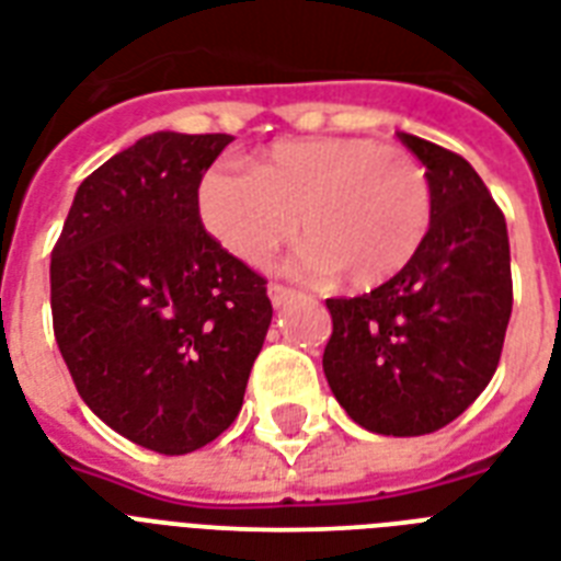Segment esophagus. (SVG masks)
<instances>
[{"label": "esophagus", "instance_id": "obj_1", "mask_svg": "<svg viewBox=\"0 0 561 561\" xmlns=\"http://www.w3.org/2000/svg\"><path fill=\"white\" fill-rule=\"evenodd\" d=\"M267 297H271V302L276 308L285 306V302H290V299H297V290L288 288V285H279V282H271L267 285Z\"/></svg>", "mask_w": 561, "mask_h": 561}]
</instances>
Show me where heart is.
Wrapping results in <instances>:
<instances>
[{"label":"heart","instance_id":"1","mask_svg":"<svg viewBox=\"0 0 561 561\" xmlns=\"http://www.w3.org/2000/svg\"><path fill=\"white\" fill-rule=\"evenodd\" d=\"M290 267L308 279L341 273L352 288L392 279L431 224L425 169L399 145L360 136L276 142L250 169L218 165L201 183V218L224 250L264 267L297 232Z\"/></svg>","mask_w":561,"mask_h":561}]
</instances>
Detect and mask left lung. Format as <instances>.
Here are the masks:
<instances>
[{"label": "left lung", "instance_id": "left-lung-1", "mask_svg": "<svg viewBox=\"0 0 561 561\" xmlns=\"http://www.w3.org/2000/svg\"><path fill=\"white\" fill-rule=\"evenodd\" d=\"M425 165L431 227L392 279L325 299L332 337L323 373L360 427L422 436L486 390L513 314L504 211L460 153L399 134Z\"/></svg>", "mask_w": 561, "mask_h": 561}]
</instances>
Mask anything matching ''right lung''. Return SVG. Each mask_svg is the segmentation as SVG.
Listing matches in <instances>:
<instances>
[{
	"mask_svg": "<svg viewBox=\"0 0 561 561\" xmlns=\"http://www.w3.org/2000/svg\"><path fill=\"white\" fill-rule=\"evenodd\" d=\"M227 134L160 130L75 192L51 250V323L87 408L157 454L211 443L244 404L267 279L203 229L197 188Z\"/></svg>",
	"mask_w": 561,
	"mask_h": 561,
	"instance_id": "add662e5",
	"label": "right lung"
}]
</instances>
